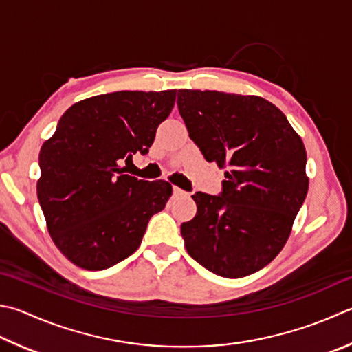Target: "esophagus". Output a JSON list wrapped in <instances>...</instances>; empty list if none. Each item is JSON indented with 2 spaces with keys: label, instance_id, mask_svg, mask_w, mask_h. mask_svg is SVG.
I'll return each instance as SVG.
<instances>
[{
  "label": "esophagus",
  "instance_id": "obj_1",
  "mask_svg": "<svg viewBox=\"0 0 352 352\" xmlns=\"http://www.w3.org/2000/svg\"><path fill=\"white\" fill-rule=\"evenodd\" d=\"M172 192H174V195H184L186 192H184L183 189H180V188H177V186H174L172 188Z\"/></svg>",
  "mask_w": 352,
  "mask_h": 352
}]
</instances>
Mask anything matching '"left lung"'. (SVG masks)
<instances>
[{
  "mask_svg": "<svg viewBox=\"0 0 352 352\" xmlns=\"http://www.w3.org/2000/svg\"><path fill=\"white\" fill-rule=\"evenodd\" d=\"M178 111L206 162L226 168L220 195L195 192L182 225L190 257L239 278L277 257L308 194L306 151L285 113L255 95L178 91Z\"/></svg>",
  "mask_w": 352,
  "mask_h": 352,
  "instance_id": "8db88e82",
  "label": "left lung"
}]
</instances>
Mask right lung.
Wrapping results in <instances>:
<instances>
[{
  "instance_id": "obj_1",
  "label": "right lung",
  "mask_w": 352,
  "mask_h": 352,
  "mask_svg": "<svg viewBox=\"0 0 352 352\" xmlns=\"http://www.w3.org/2000/svg\"><path fill=\"white\" fill-rule=\"evenodd\" d=\"M177 91H120L78 101L40 151L38 201L56 248L87 271L107 270L138 249L172 186L124 174L120 162L148 154Z\"/></svg>"
}]
</instances>
